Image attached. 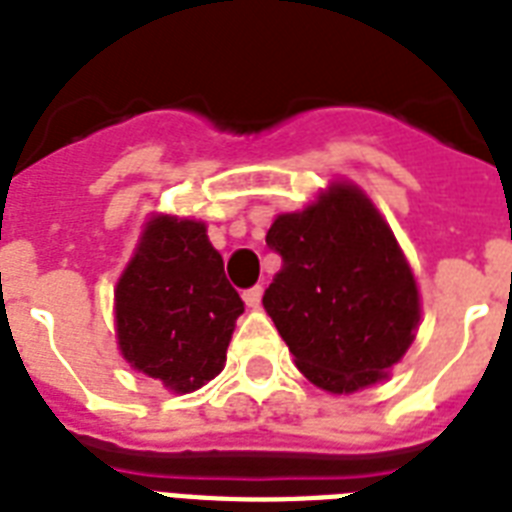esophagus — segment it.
<instances>
[{
	"label": "esophagus",
	"instance_id": "obj_1",
	"mask_svg": "<svg viewBox=\"0 0 512 512\" xmlns=\"http://www.w3.org/2000/svg\"><path fill=\"white\" fill-rule=\"evenodd\" d=\"M244 303L249 305V308H260V303H263V287H252L244 292Z\"/></svg>",
	"mask_w": 512,
	"mask_h": 512
}]
</instances>
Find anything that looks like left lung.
I'll list each match as a JSON object with an SVG mask.
<instances>
[{
	"label": "left lung",
	"mask_w": 512,
	"mask_h": 512,
	"mask_svg": "<svg viewBox=\"0 0 512 512\" xmlns=\"http://www.w3.org/2000/svg\"><path fill=\"white\" fill-rule=\"evenodd\" d=\"M265 241L281 271L263 305L297 369L329 393L385 380L414 340L420 292L369 196L332 183L303 212L276 217Z\"/></svg>",
	"instance_id": "obj_1"
}]
</instances>
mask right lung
I'll return each instance as SVG.
<instances>
[{"label": "right lung", "mask_w": 512, "mask_h": 512, "mask_svg": "<svg viewBox=\"0 0 512 512\" xmlns=\"http://www.w3.org/2000/svg\"><path fill=\"white\" fill-rule=\"evenodd\" d=\"M114 311L127 364L172 393H191L223 372L244 303L207 225L154 215L116 284Z\"/></svg>", "instance_id": "right-lung-1"}]
</instances>
